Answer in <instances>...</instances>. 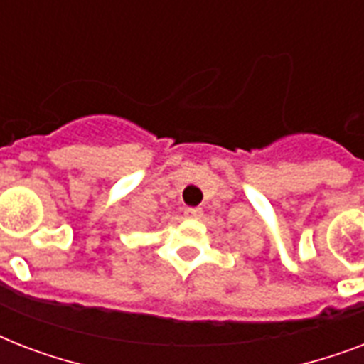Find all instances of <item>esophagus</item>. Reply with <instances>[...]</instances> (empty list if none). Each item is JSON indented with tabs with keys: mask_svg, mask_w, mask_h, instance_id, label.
<instances>
[{
	"mask_svg": "<svg viewBox=\"0 0 364 364\" xmlns=\"http://www.w3.org/2000/svg\"><path fill=\"white\" fill-rule=\"evenodd\" d=\"M185 217H188V219H200L202 217V210L200 208H187L185 210Z\"/></svg>",
	"mask_w": 364,
	"mask_h": 364,
	"instance_id": "esophagus-1",
	"label": "esophagus"
}]
</instances>
